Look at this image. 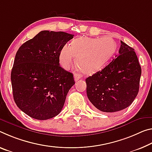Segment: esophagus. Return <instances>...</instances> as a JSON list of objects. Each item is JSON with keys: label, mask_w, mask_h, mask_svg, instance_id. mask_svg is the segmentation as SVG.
<instances>
[{"label": "esophagus", "mask_w": 152, "mask_h": 152, "mask_svg": "<svg viewBox=\"0 0 152 152\" xmlns=\"http://www.w3.org/2000/svg\"><path fill=\"white\" fill-rule=\"evenodd\" d=\"M82 77V76H81V74H74V80L75 81H78L79 79H80V78Z\"/></svg>", "instance_id": "34e87169"}]
</instances>
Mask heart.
Segmentation results:
<instances>
[{
    "mask_svg": "<svg viewBox=\"0 0 152 152\" xmlns=\"http://www.w3.org/2000/svg\"><path fill=\"white\" fill-rule=\"evenodd\" d=\"M116 42L112 38L80 37L66 45L59 53V63L64 69L70 68L75 61L86 73H93L102 68L114 54Z\"/></svg>",
    "mask_w": 152,
    "mask_h": 152,
    "instance_id": "1",
    "label": "heart"
}]
</instances>
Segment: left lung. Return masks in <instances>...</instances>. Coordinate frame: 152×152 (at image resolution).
Listing matches in <instances>:
<instances>
[{
  "mask_svg": "<svg viewBox=\"0 0 152 152\" xmlns=\"http://www.w3.org/2000/svg\"><path fill=\"white\" fill-rule=\"evenodd\" d=\"M121 45L112 61L86 79V94L96 109L115 112L129 107L139 92L141 68L134 49Z\"/></svg>",
  "mask_w": 152,
  "mask_h": 152,
  "instance_id": "obj_1",
  "label": "left lung"
}]
</instances>
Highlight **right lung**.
Here are the masks:
<instances>
[{"mask_svg": "<svg viewBox=\"0 0 152 152\" xmlns=\"http://www.w3.org/2000/svg\"><path fill=\"white\" fill-rule=\"evenodd\" d=\"M74 36L41 31L17 51L11 74L13 99L29 116L44 120L61 112L75 82L73 74L59 66V53Z\"/></svg>", "mask_w": 152, "mask_h": 152, "instance_id": "1", "label": "right lung"}]
</instances>
